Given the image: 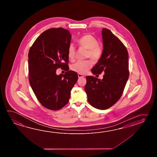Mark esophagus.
<instances>
[{
    "label": "esophagus",
    "mask_w": 157,
    "mask_h": 157,
    "mask_svg": "<svg viewBox=\"0 0 157 157\" xmlns=\"http://www.w3.org/2000/svg\"><path fill=\"white\" fill-rule=\"evenodd\" d=\"M78 78H81V77H84V75H82V74H78Z\"/></svg>",
    "instance_id": "1"
}]
</instances>
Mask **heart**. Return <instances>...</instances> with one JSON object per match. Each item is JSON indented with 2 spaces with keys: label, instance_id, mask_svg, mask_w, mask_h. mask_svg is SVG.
Instances as JSON below:
<instances>
[{
  "label": "heart",
  "instance_id": "heart-1",
  "mask_svg": "<svg viewBox=\"0 0 157 157\" xmlns=\"http://www.w3.org/2000/svg\"><path fill=\"white\" fill-rule=\"evenodd\" d=\"M80 47L87 49L85 57L90 58L94 62L99 60L102 56L103 50L99 45L97 39L90 34L85 35L81 37L78 40ZM68 57L71 61H74L76 56V49L73 44H70L68 48ZM92 66V63L89 60H78L71 66V70L78 74H85Z\"/></svg>",
  "mask_w": 157,
  "mask_h": 157
}]
</instances>
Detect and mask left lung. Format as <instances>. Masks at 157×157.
<instances>
[{
  "instance_id": "obj_1",
  "label": "left lung",
  "mask_w": 157,
  "mask_h": 157,
  "mask_svg": "<svg viewBox=\"0 0 157 157\" xmlns=\"http://www.w3.org/2000/svg\"><path fill=\"white\" fill-rule=\"evenodd\" d=\"M102 56L92 68L94 75L104 72L103 78L87 76L85 86L88 102L104 110L120 99L129 77L128 52L121 40L107 29L102 30Z\"/></svg>"
}]
</instances>
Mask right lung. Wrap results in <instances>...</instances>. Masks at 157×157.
Segmentation results:
<instances>
[{
	"instance_id": "1",
	"label": "right lung",
	"mask_w": 157,
	"mask_h": 157,
	"mask_svg": "<svg viewBox=\"0 0 157 157\" xmlns=\"http://www.w3.org/2000/svg\"><path fill=\"white\" fill-rule=\"evenodd\" d=\"M71 35L63 28H52L37 38L29 53V82L37 100L50 110H59L68 102L78 75L68 71V48ZM61 67L67 72L57 75Z\"/></svg>"
}]
</instances>
